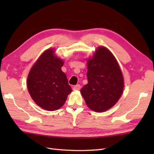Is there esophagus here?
<instances>
[{
  "instance_id": "esophagus-1",
  "label": "esophagus",
  "mask_w": 154,
  "mask_h": 154,
  "mask_svg": "<svg viewBox=\"0 0 154 154\" xmlns=\"http://www.w3.org/2000/svg\"><path fill=\"white\" fill-rule=\"evenodd\" d=\"M80 89H81V85H75L73 87V89L74 90V91H79V90H80Z\"/></svg>"
}]
</instances>
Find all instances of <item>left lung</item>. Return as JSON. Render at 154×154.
I'll return each instance as SVG.
<instances>
[{
    "instance_id": "obj_1",
    "label": "left lung",
    "mask_w": 154,
    "mask_h": 154,
    "mask_svg": "<svg viewBox=\"0 0 154 154\" xmlns=\"http://www.w3.org/2000/svg\"><path fill=\"white\" fill-rule=\"evenodd\" d=\"M88 83L81 93L90 109L97 112L112 108L124 89V79L119 65L113 54L103 46L97 49L87 60Z\"/></svg>"
}]
</instances>
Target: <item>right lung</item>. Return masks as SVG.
<instances>
[{
    "instance_id": "1",
    "label": "right lung",
    "mask_w": 154,
    "mask_h": 154,
    "mask_svg": "<svg viewBox=\"0 0 154 154\" xmlns=\"http://www.w3.org/2000/svg\"><path fill=\"white\" fill-rule=\"evenodd\" d=\"M63 63L54 55L53 49H48L40 55L28 74V92L34 102L45 110L60 109L72 91L66 75L61 71Z\"/></svg>"
}]
</instances>
